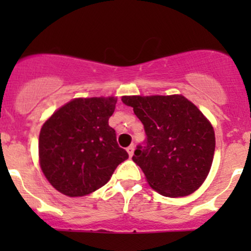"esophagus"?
<instances>
[{
	"mask_svg": "<svg viewBox=\"0 0 251 251\" xmlns=\"http://www.w3.org/2000/svg\"><path fill=\"white\" fill-rule=\"evenodd\" d=\"M126 151H127L129 157H132V155H133V153H134V145H129L128 148L126 149Z\"/></svg>",
	"mask_w": 251,
	"mask_h": 251,
	"instance_id": "1",
	"label": "esophagus"
}]
</instances>
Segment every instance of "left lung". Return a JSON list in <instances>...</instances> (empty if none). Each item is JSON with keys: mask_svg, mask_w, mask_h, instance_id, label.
<instances>
[{"mask_svg": "<svg viewBox=\"0 0 251 251\" xmlns=\"http://www.w3.org/2000/svg\"><path fill=\"white\" fill-rule=\"evenodd\" d=\"M142 122L146 139L132 157L150 186L166 197H183L205 180L215 153L209 120L183 96L123 97Z\"/></svg>", "mask_w": 251, "mask_h": 251, "instance_id": "obj_1", "label": "left lung"}]
</instances>
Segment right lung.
I'll list each match as a JSON object with an SVG mask.
<instances>
[{
  "label": "right lung",
  "instance_id": "right-lung-1",
  "mask_svg": "<svg viewBox=\"0 0 251 251\" xmlns=\"http://www.w3.org/2000/svg\"><path fill=\"white\" fill-rule=\"evenodd\" d=\"M116 102L113 97L74 99L43 124L40 165L57 191L70 197L91 194L128 158L108 125Z\"/></svg>",
  "mask_w": 251,
  "mask_h": 251
}]
</instances>
